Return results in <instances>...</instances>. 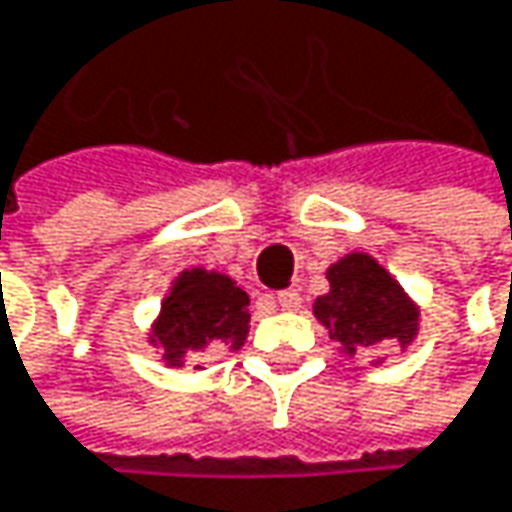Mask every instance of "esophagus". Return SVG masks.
Segmentation results:
<instances>
[{
  "mask_svg": "<svg viewBox=\"0 0 512 512\" xmlns=\"http://www.w3.org/2000/svg\"><path fill=\"white\" fill-rule=\"evenodd\" d=\"M275 302H278L281 310H299V307H302V296H299L296 290H284V293H278Z\"/></svg>",
  "mask_w": 512,
  "mask_h": 512,
  "instance_id": "1",
  "label": "esophagus"
}]
</instances>
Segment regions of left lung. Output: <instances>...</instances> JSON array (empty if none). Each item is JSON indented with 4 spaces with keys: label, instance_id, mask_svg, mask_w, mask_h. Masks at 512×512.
Returning a JSON list of instances; mask_svg holds the SVG:
<instances>
[{
    "label": "left lung",
    "instance_id": "8db88e82",
    "mask_svg": "<svg viewBox=\"0 0 512 512\" xmlns=\"http://www.w3.org/2000/svg\"><path fill=\"white\" fill-rule=\"evenodd\" d=\"M331 290L313 302V316L346 354L398 343L407 349L419 334V307L393 275L366 252H351L328 266Z\"/></svg>",
    "mask_w": 512,
    "mask_h": 512
}]
</instances>
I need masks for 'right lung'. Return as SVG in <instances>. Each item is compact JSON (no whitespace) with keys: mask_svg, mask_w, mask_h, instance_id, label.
Returning a JSON list of instances; mask_svg holds the SVG:
<instances>
[{"mask_svg":"<svg viewBox=\"0 0 512 512\" xmlns=\"http://www.w3.org/2000/svg\"><path fill=\"white\" fill-rule=\"evenodd\" d=\"M249 337V296L234 278L202 266L184 269L152 325L149 343L163 351L166 366L202 369V354L237 351Z\"/></svg>","mask_w":512,"mask_h":512,"instance_id":"obj_1","label":"right lung"}]
</instances>
